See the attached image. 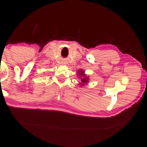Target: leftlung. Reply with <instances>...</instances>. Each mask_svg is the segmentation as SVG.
I'll return each instance as SVG.
<instances>
[{"label":"left lung","instance_id":"8db88e82","mask_svg":"<svg viewBox=\"0 0 147 147\" xmlns=\"http://www.w3.org/2000/svg\"><path fill=\"white\" fill-rule=\"evenodd\" d=\"M78 76H80V77L81 78L82 83L80 84V85L83 86H84V84L88 83V80H89V78H88V76H86V74H84V71H83V70H80V71H78Z\"/></svg>","mask_w":147,"mask_h":147}]
</instances>
